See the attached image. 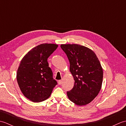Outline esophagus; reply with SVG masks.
<instances>
[{"instance_id":"esophagus-1","label":"esophagus","mask_w":126,"mask_h":126,"mask_svg":"<svg viewBox=\"0 0 126 126\" xmlns=\"http://www.w3.org/2000/svg\"><path fill=\"white\" fill-rule=\"evenodd\" d=\"M58 83L59 85H61L62 83V80H59L58 81Z\"/></svg>"}]
</instances>
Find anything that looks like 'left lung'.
<instances>
[{"label": "left lung", "instance_id": "left-lung-1", "mask_svg": "<svg viewBox=\"0 0 126 126\" xmlns=\"http://www.w3.org/2000/svg\"><path fill=\"white\" fill-rule=\"evenodd\" d=\"M70 63L75 80L73 89L67 92L69 100L78 106L90 103L101 89L103 69L95 52L79 44H61Z\"/></svg>", "mask_w": 126, "mask_h": 126}]
</instances>
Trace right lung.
<instances>
[{"mask_svg":"<svg viewBox=\"0 0 126 126\" xmlns=\"http://www.w3.org/2000/svg\"><path fill=\"white\" fill-rule=\"evenodd\" d=\"M58 47L55 44H42L24 56L17 70V80L23 94L33 102L50 97L57 84L53 79L47 58Z\"/></svg>","mask_w":126,"mask_h":126,"instance_id":"obj_1","label":"right lung"}]
</instances>
